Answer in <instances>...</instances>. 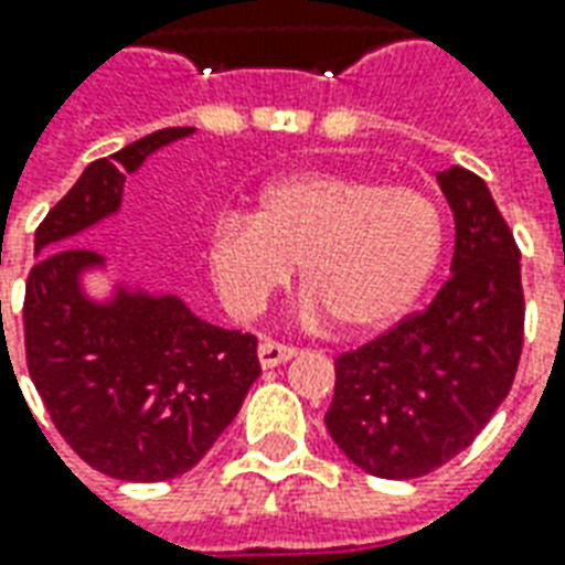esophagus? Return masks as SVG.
<instances>
[{"instance_id": "obj_1", "label": "esophagus", "mask_w": 565, "mask_h": 565, "mask_svg": "<svg viewBox=\"0 0 565 565\" xmlns=\"http://www.w3.org/2000/svg\"><path fill=\"white\" fill-rule=\"evenodd\" d=\"M299 350L290 344H278V341H260V347H257V359H260L263 367H275L281 365V362H287V359H294Z\"/></svg>"}]
</instances>
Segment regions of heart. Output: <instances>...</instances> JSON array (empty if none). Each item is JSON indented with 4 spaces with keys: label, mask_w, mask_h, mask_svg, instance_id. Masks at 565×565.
<instances>
[{
    "label": "heart",
    "mask_w": 565,
    "mask_h": 565,
    "mask_svg": "<svg viewBox=\"0 0 565 565\" xmlns=\"http://www.w3.org/2000/svg\"><path fill=\"white\" fill-rule=\"evenodd\" d=\"M443 254V212L425 191L347 173L269 182L257 212H224L209 230L212 281L233 315L250 317L302 263L308 311L344 329H383L411 311Z\"/></svg>",
    "instance_id": "1"
}]
</instances>
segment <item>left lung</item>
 <instances>
[{"label":"left lung","instance_id":"left-lung-1","mask_svg":"<svg viewBox=\"0 0 565 565\" xmlns=\"http://www.w3.org/2000/svg\"><path fill=\"white\" fill-rule=\"evenodd\" d=\"M455 215L452 278L419 315L335 359L326 428L380 479H416L482 431L515 380L524 344L521 250L482 179L437 173Z\"/></svg>","mask_w":565,"mask_h":565}]
</instances>
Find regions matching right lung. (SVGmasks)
<instances>
[{
  "label": "right lung",
  "mask_w": 565,
  "mask_h": 565,
  "mask_svg": "<svg viewBox=\"0 0 565 565\" xmlns=\"http://www.w3.org/2000/svg\"><path fill=\"white\" fill-rule=\"evenodd\" d=\"M188 134L161 128L92 161L35 230L23 302L29 377L71 449L122 482L188 473L260 377L257 338L200 320L179 296L116 284L98 302L83 290L104 257L71 239L116 215L125 177Z\"/></svg>",
  "instance_id": "1"
}]
</instances>
